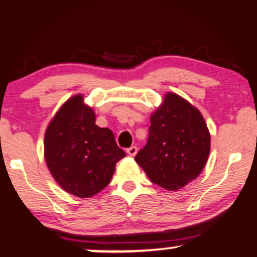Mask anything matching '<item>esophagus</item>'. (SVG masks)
<instances>
[{
    "mask_svg": "<svg viewBox=\"0 0 257 257\" xmlns=\"http://www.w3.org/2000/svg\"><path fill=\"white\" fill-rule=\"evenodd\" d=\"M126 153H128V155H131V157H135L136 153H138V147H135V146H132L131 148L126 149Z\"/></svg>",
    "mask_w": 257,
    "mask_h": 257,
    "instance_id": "obj_1",
    "label": "esophagus"
}]
</instances>
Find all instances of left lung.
<instances>
[{
  "instance_id": "8db88e82",
  "label": "left lung",
  "mask_w": 257,
  "mask_h": 257,
  "mask_svg": "<svg viewBox=\"0 0 257 257\" xmlns=\"http://www.w3.org/2000/svg\"><path fill=\"white\" fill-rule=\"evenodd\" d=\"M211 138L199 110L174 92H167L152 112L147 145L135 161L152 183L177 191L205 167Z\"/></svg>"
}]
</instances>
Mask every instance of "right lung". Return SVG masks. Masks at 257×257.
<instances>
[{
  "label": "right lung",
  "instance_id": "1",
  "mask_svg": "<svg viewBox=\"0 0 257 257\" xmlns=\"http://www.w3.org/2000/svg\"><path fill=\"white\" fill-rule=\"evenodd\" d=\"M45 161L52 177L67 193L95 196L110 183L125 153L108 128L96 124V113L84 96L70 97L48 123L44 140Z\"/></svg>",
  "mask_w": 257,
  "mask_h": 257
}]
</instances>
